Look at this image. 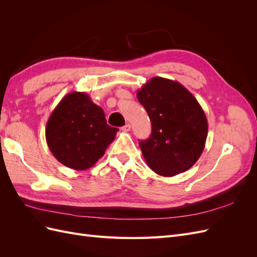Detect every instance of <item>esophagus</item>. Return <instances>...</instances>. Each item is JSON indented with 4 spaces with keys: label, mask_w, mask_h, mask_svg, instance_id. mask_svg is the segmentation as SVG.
Here are the masks:
<instances>
[{
    "label": "esophagus",
    "mask_w": 257,
    "mask_h": 257,
    "mask_svg": "<svg viewBox=\"0 0 257 257\" xmlns=\"http://www.w3.org/2000/svg\"><path fill=\"white\" fill-rule=\"evenodd\" d=\"M121 130H122L123 132H130V131H131V125L127 123V124H125V125H124V126H122Z\"/></svg>",
    "instance_id": "1"
}]
</instances>
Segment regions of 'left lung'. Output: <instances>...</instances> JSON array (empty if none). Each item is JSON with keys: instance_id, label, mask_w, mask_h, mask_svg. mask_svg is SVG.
<instances>
[{"instance_id": "8db88e82", "label": "left lung", "mask_w": 257, "mask_h": 257, "mask_svg": "<svg viewBox=\"0 0 257 257\" xmlns=\"http://www.w3.org/2000/svg\"><path fill=\"white\" fill-rule=\"evenodd\" d=\"M137 98L152 125L151 136L139 143L148 166L163 177L190 169L208 135L206 114L195 96L180 82L153 77L138 90Z\"/></svg>"}]
</instances>
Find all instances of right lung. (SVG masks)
<instances>
[{
    "instance_id": "obj_1",
    "label": "right lung",
    "mask_w": 257,
    "mask_h": 257,
    "mask_svg": "<svg viewBox=\"0 0 257 257\" xmlns=\"http://www.w3.org/2000/svg\"><path fill=\"white\" fill-rule=\"evenodd\" d=\"M119 130L107 124L104 110L84 92L60 100L46 125V142L53 157L68 168L84 170L104 155Z\"/></svg>"
}]
</instances>
